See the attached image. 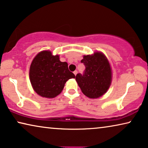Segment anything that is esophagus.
Wrapping results in <instances>:
<instances>
[{
	"label": "esophagus",
	"mask_w": 148,
	"mask_h": 148,
	"mask_svg": "<svg viewBox=\"0 0 148 148\" xmlns=\"http://www.w3.org/2000/svg\"><path fill=\"white\" fill-rule=\"evenodd\" d=\"M77 73H78V71H77V70H75V71L74 72V75H75V76H76V74H77Z\"/></svg>",
	"instance_id": "1"
}]
</instances>
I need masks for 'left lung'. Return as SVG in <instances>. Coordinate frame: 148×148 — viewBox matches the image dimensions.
Instances as JSON below:
<instances>
[{"label":"left lung","instance_id":"obj_1","mask_svg":"<svg viewBox=\"0 0 148 148\" xmlns=\"http://www.w3.org/2000/svg\"><path fill=\"white\" fill-rule=\"evenodd\" d=\"M81 62L86 69L83 74H77L76 80L85 96L98 98L109 89L112 82V69L104 54L96 52L92 55L84 56Z\"/></svg>","mask_w":148,"mask_h":148}]
</instances>
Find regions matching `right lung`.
I'll use <instances>...</instances> for the list:
<instances>
[{"instance_id":"1","label":"right lung","mask_w":148,"mask_h":148,"mask_svg":"<svg viewBox=\"0 0 148 148\" xmlns=\"http://www.w3.org/2000/svg\"><path fill=\"white\" fill-rule=\"evenodd\" d=\"M30 80L39 96L53 98L61 93L66 82L75 75L68 70V63L61 62L58 55L49 50L39 52L31 63Z\"/></svg>"}]
</instances>
